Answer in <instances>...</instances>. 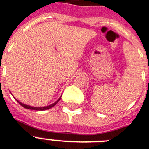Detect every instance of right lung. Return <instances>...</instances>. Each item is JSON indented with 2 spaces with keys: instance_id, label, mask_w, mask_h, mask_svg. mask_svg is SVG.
Masks as SVG:
<instances>
[{
  "instance_id": "add662e5",
  "label": "right lung",
  "mask_w": 149,
  "mask_h": 149,
  "mask_svg": "<svg viewBox=\"0 0 149 149\" xmlns=\"http://www.w3.org/2000/svg\"><path fill=\"white\" fill-rule=\"evenodd\" d=\"M60 99H61V97L59 98V99L58 100H56V101L55 102V103H53L52 104H50V105L49 106H46V107H32V106H29V105H26V104H23V103H21V102H19V100H17V99H16V100H17L18 103H19L20 105L22 106V107H23L24 108H26V109H29V110H39V111H40V110H49V109H50V108L53 107L55 105V104H57L58 102L59 101Z\"/></svg>"
}]
</instances>
